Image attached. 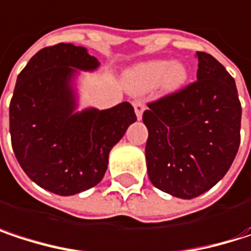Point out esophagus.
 <instances>
[{"mask_svg":"<svg viewBox=\"0 0 251 251\" xmlns=\"http://www.w3.org/2000/svg\"><path fill=\"white\" fill-rule=\"evenodd\" d=\"M133 109H135V113H136V118L141 119L142 118V113L145 110V103L142 100H135L133 101Z\"/></svg>","mask_w":251,"mask_h":251,"instance_id":"esophagus-1","label":"esophagus"}]
</instances>
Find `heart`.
Here are the masks:
<instances>
[{
  "label": "heart",
  "mask_w": 251,
  "mask_h": 251,
  "mask_svg": "<svg viewBox=\"0 0 251 251\" xmlns=\"http://www.w3.org/2000/svg\"><path fill=\"white\" fill-rule=\"evenodd\" d=\"M189 78V68L181 62H170L166 59L148 61L139 64L126 73L125 81L129 90L145 93L158 84L167 93L180 90Z\"/></svg>",
  "instance_id": "b5f03b06"
}]
</instances>
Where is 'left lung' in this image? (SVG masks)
<instances>
[{"label": "left lung", "mask_w": 251, "mask_h": 251, "mask_svg": "<svg viewBox=\"0 0 251 251\" xmlns=\"http://www.w3.org/2000/svg\"><path fill=\"white\" fill-rule=\"evenodd\" d=\"M198 79L148 103L142 121L151 183L172 196L196 198L214 187L240 147L241 104L234 78L209 53L196 52Z\"/></svg>", "instance_id": "left-lung-1"}]
</instances>
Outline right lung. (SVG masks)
I'll return each mask as SVG.
<instances>
[{"mask_svg":"<svg viewBox=\"0 0 251 251\" xmlns=\"http://www.w3.org/2000/svg\"><path fill=\"white\" fill-rule=\"evenodd\" d=\"M97 67L85 48L58 43L39 50L17 76L10 103L13 151L36 184L61 196L100 183L110 150L136 121L127 101L107 110L75 112L76 70Z\"/></svg>","mask_w":251,"mask_h":251,"instance_id":"obj_1","label":"right lung"}]
</instances>
